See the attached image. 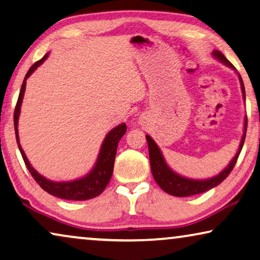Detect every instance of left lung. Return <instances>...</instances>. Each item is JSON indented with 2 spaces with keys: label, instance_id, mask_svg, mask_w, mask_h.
<instances>
[{
  "label": "left lung",
  "instance_id": "1",
  "mask_svg": "<svg viewBox=\"0 0 260 260\" xmlns=\"http://www.w3.org/2000/svg\"><path fill=\"white\" fill-rule=\"evenodd\" d=\"M212 56H214L215 59L220 61V63L224 65H226V67H229L230 69L234 70L236 73H237V70L235 69L234 65H232L230 61L226 59L225 56H224L220 51H218V50H214V51H212ZM237 76H238L239 83H241L243 99L244 102H245V88H244L243 79L239 73H237ZM246 126H247V118L245 115V117H244L243 135L241 139V143H239V147L237 149V153H236L235 156L232 157V160L229 162V165H228L226 167L218 174V175H215L204 180L188 179V177L182 176L176 172H174V170L169 167L167 162H166L164 154H162L161 149L158 148L156 142H155L149 135H146L147 143H148V150H149L150 169H152L154 180L156 181V183L158 185H160L162 190L169 193V195L177 196V197H187V196L197 195V193L208 191L210 190V189L217 187V185L222 183V182L226 179L228 175H229L231 170L235 167L236 161H237L239 154H241V150L243 148L244 140H245Z\"/></svg>",
  "mask_w": 260,
  "mask_h": 260
}]
</instances>
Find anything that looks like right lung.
<instances>
[{"mask_svg": "<svg viewBox=\"0 0 260 260\" xmlns=\"http://www.w3.org/2000/svg\"><path fill=\"white\" fill-rule=\"evenodd\" d=\"M49 57V52L42 58L41 60H38L35 63L32 67L29 69L28 73L25 75V78L23 80L21 92H19L18 100L15 107V113H14V125H15V134H16V141L17 146L19 148V152L22 154L23 160L26 168L30 172L31 175L41 185L42 189H44L46 192H49L50 195L59 197L63 200L69 201H86L91 200L93 197H96L104 191V189L107 187L108 182H110L112 174H113V167H114V158L115 154H117L118 143L120 139L123 137V134L126 133L127 127L126 123L122 122L114 128H112L106 134L105 139L100 147L98 157L93 168L88 172L86 175L79 179L72 180V181H51L46 179L43 175H41L40 173L35 169L32 166L30 165L28 157L25 156L24 150L22 149L21 143H19V137H18V118L19 113H21V106L23 102V96H24L25 92V85L26 79L32 75L40 65L44 63V60Z\"/></svg>", "mask_w": 260, "mask_h": 260, "instance_id": "1", "label": "right lung"}]
</instances>
